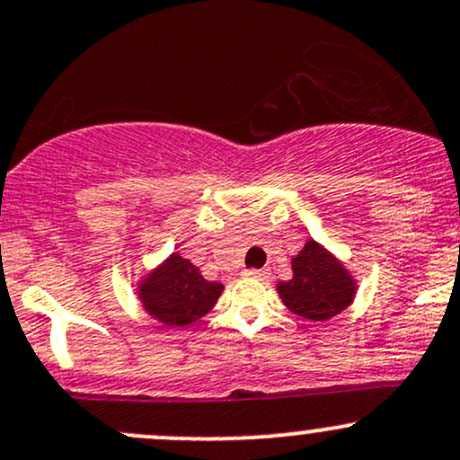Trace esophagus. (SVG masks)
<instances>
[{
  "instance_id": "esophagus-1",
  "label": "esophagus",
  "mask_w": 460,
  "mask_h": 460,
  "mask_svg": "<svg viewBox=\"0 0 460 460\" xmlns=\"http://www.w3.org/2000/svg\"><path fill=\"white\" fill-rule=\"evenodd\" d=\"M246 278H255V279H269V269H249L244 270Z\"/></svg>"
}]
</instances>
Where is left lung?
<instances>
[{"label":"left lung","mask_w":460,"mask_h":460,"mask_svg":"<svg viewBox=\"0 0 460 460\" xmlns=\"http://www.w3.org/2000/svg\"><path fill=\"white\" fill-rule=\"evenodd\" d=\"M293 278L275 284L284 306L308 322H326L340 315L355 299L357 278L332 251L306 240L297 255L291 258Z\"/></svg>","instance_id":"8db88e82"}]
</instances>
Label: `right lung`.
Instances as JSON below:
<instances>
[{
	"mask_svg": "<svg viewBox=\"0 0 460 460\" xmlns=\"http://www.w3.org/2000/svg\"><path fill=\"white\" fill-rule=\"evenodd\" d=\"M225 291L220 282L202 278L200 269L181 253H172L137 282L143 311L169 328H187L205 317Z\"/></svg>",
	"mask_w": 460,
	"mask_h": 460,
	"instance_id": "obj_1",
	"label": "right lung"
}]
</instances>
